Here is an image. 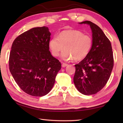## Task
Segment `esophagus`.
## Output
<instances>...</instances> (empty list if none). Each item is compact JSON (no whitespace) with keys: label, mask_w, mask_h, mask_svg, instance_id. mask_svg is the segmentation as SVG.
<instances>
[{"label":"esophagus","mask_w":123,"mask_h":123,"mask_svg":"<svg viewBox=\"0 0 123 123\" xmlns=\"http://www.w3.org/2000/svg\"><path fill=\"white\" fill-rule=\"evenodd\" d=\"M67 66H68V64L65 63H62V67H65Z\"/></svg>","instance_id":"esophagus-1"}]
</instances>
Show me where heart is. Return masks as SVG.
Segmentation results:
<instances>
[{
    "mask_svg": "<svg viewBox=\"0 0 123 123\" xmlns=\"http://www.w3.org/2000/svg\"><path fill=\"white\" fill-rule=\"evenodd\" d=\"M93 45L92 37L79 30L63 31L54 36L49 42V47L54 56H59L63 47L61 57L66 61L73 59L80 61L91 51Z\"/></svg>",
    "mask_w": 123,
    "mask_h": 123,
    "instance_id": "1",
    "label": "heart"
}]
</instances>
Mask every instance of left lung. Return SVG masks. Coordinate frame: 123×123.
Wrapping results in <instances>:
<instances>
[{
  "mask_svg": "<svg viewBox=\"0 0 123 123\" xmlns=\"http://www.w3.org/2000/svg\"><path fill=\"white\" fill-rule=\"evenodd\" d=\"M92 31L93 45L87 56L75 64L74 83L85 95L96 94L104 88L111 75L114 60L111 43L103 30L92 22L86 20Z\"/></svg>",
  "mask_w": 123,
  "mask_h": 123,
  "instance_id": "obj_1",
  "label": "left lung"
}]
</instances>
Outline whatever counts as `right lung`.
Segmentation results:
<instances>
[{
	"label": "right lung",
	"mask_w": 123,
	"mask_h": 123,
	"mask_svg": "<svg viewBox=\"0 0 123 123\" xmlns=\"http://www.w3.org/2000/svg\"><path fill=\"white\" fill-rule=\"evenodd\" d=\"M50 35L48 27H37L20 35L12 43L10 71L20 89L32 96L47 94L61 68L49 51Z\"/></svg>",
	"instance_id": "right-lung-1"
}]
</instances>
